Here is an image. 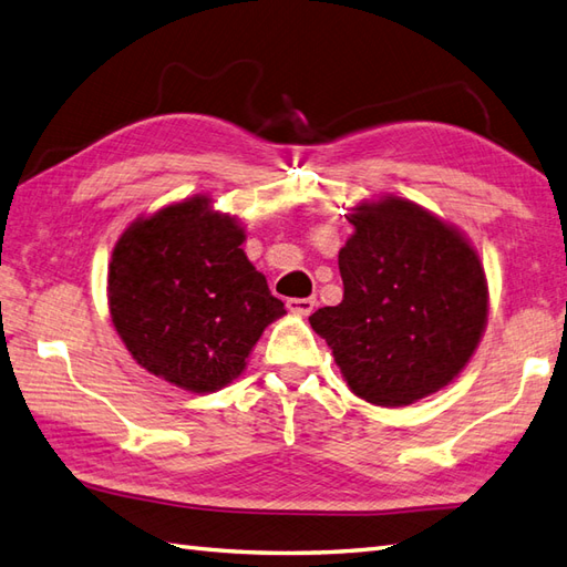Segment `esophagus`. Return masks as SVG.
Returning <instances> with one entry per match:
<instances>
[{
    "instance_id": "1",
    "label": "esophagus",
    "mask_w": 567,
    "mask_h": 567,
    "mask_svg": "<svg viewBox=\"0 0 567 567\" xmlns=\"http://www.w3.org/2000/svg\"><path fill=\"white\" fill-rule=\"evenodd\" d=\"M286 308L296 316H310L312 308H316V298H288Z\"/></svg>"
}]
</instances>
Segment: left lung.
<instances>
[{
    "mask_svg": "<svg viewBox=\"0 0 567 567\" xmlns=\"http://www.w3.org/2000/svg\"><path fill=\"white\" fill-rule=\"evenodd\" d=\"M347 220L344 298L312 312L310 327L351 393L405 408L454 381L477 349L487 324L483 264L458 228L408 198L363 200Z\"/></svg>",
    "mask_w": 567,
    "mask_h": 567,
    "instance_id": "left-lung-1",
    "label": "left lung"
}]
</instances>
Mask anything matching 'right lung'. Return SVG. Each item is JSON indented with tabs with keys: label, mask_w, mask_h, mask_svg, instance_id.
<instances>
[{
	"label": "right lung",
	"mask_w": 567,
	"mask_h": 567,
	"mask_svg": "<svg viewBox=\"0 0 567 567\" xmlns=\"http://www.w3.org/2000/svg\"><path fill=\"white\" fill-rule=\"evenodd\" d=\"M243 243L240 223L200 194L125 228L109 264V310L145 371L192 393H213L245 371L286 308Z\"/></svg>",
	"instance_id": "add662e5"
}]
</instances>
